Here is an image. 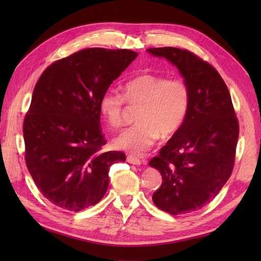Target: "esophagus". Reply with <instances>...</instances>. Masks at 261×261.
Returning a JSON list of instances; mask_svg holds the SVG:
<instances>
[{
  "instance_id": "34e87169",
  "label": "esophagus",
  "mask_w": 261,
  "mask_h": 261,
  "mask_svg": "<svg viewBox=\"0 0 261 261\" xmlns=\"http://www.w3.org/2000/svg\"><path fill=\"white\" fill-rule=\"evenodd\" d=\"M126 162L129 164H132V165H136V166H140L142 163L145 164V162H141V160L139 158H137L135 156H131V154H129V156L126 157Z\"/></svg>"
}]
</instances>
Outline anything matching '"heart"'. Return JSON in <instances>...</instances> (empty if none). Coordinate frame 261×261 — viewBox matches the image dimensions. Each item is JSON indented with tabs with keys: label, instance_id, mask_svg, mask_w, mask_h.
<instances>
[{
	"label": "heart",
	"instance_id": "obj_1",
	"mask_svg": "<svg viewBox=\"0 0 261 261\" xmlns=\"http://www.w3.org/2000/svg\"><path fill=\"white\" fill-rule=\"evenodd\" d=\"M122 97L114 90L105 91L98 109L111 127L123 122L124 101L137 107V122L114 139L115 148L132 153L148 150L160 137H170L180 129L191 107V90L185 80L160 74H141L122 86Z\"/></svg>",
	"mask_w": 261,
	"mask_h": 261
}]
</instances>
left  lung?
I'll return each instance as SVG.
<instances>
[{"label":"left lung","instance_id":"1","mask_svg":"<svg viewBox=\"0 0 261 261\" xmlns=\"http://www.w3.org/2000/svg\"><path fill=\"white\" fill-rule=\"evenodd\" d=\"M147 51L173 64L191 90L185 122L149 163L163 176L152 201L173 215L194 212L212 201L231 176L239 123L228 87L208 63L179 48Z\"/></svg>","mask_w":261,"mask_h":261}]
</instances>
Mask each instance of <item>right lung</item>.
I'll list each match as a JSON object with an SVG mask.
<instances>
[{"label":"right lung","instance_id":"right-lung-1","mask_svg":"<svg viewBox=\"0 0 261 261\" xmlns=\"http://www.w3.org/2000/svg\"><path fill=\"white\" fill-rule=\"evenodd\" d=\"M127 49L87 48L43 71L24 118L25 163L41 194L64 210H84L101 201L109 170L125 162L121 151L101 152L102 94L137 58Z\"/></svg>","mask_w":261,"mask_h":261}]
</instances>
